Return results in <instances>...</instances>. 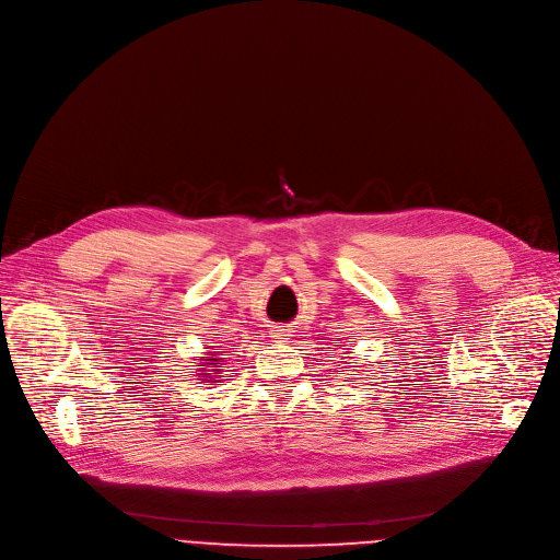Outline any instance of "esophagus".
I'll list each match as a JSON object with an SVG mask.
<instances>
[{"label":"esophagus","instance_id":"obj_1","mask_svg":"<svg viewBox=\"0 0 560 560\" xmlns=\"http://www.w3.org/2000/svg\"><path fill=\"white\" fill-rule=\"evenodd\" d=\"M280 332H282V330H276V332H273V337H284V335H280Z\"/></svg>","mask_w":560,"mask_h":560}]
</instances>
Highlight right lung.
Returning <instances> with one entry per match:
<instances>
[{"label": "right lung", "mask_w": 560, "mask_h": 560, "mask_svg": "<svg viewBox=\"0 0 560 560\" xmlns=\"http://www.w3.org/2000/svg\"><path fill=\"white\" fill-rule=\"evenodd\" d=\"M217 361H219V359H206V361H203V366H208L206 371H210V369H212V371H217V369H214ZM208 375H210V373H208Z\"/></svg>", "instance_id": "1"}]
</instances>
